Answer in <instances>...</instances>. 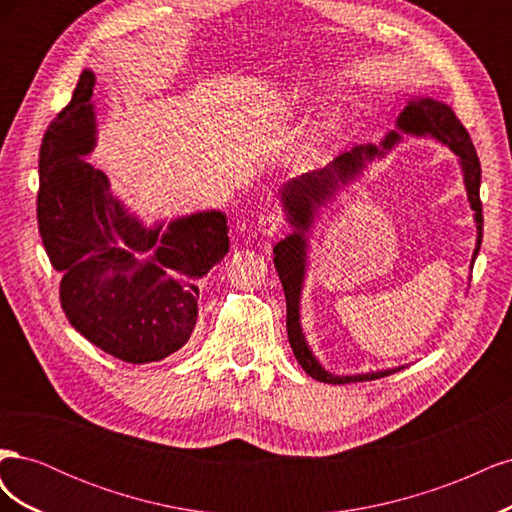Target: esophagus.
Listing matches in <instances>:
<instances>
[{
  "label": "esophagus",
  "mask_w": 512,
  "mask_h": 512,
  "mask_svg": "<svg viewBox=\"0 0 512 512\" xmlns=\"http://www.w3.org/2000/svg\"><path fill=\"white\" fill-rule=\"evenodd\" d=\"M284 226H286V220L280 213H265V215H260V220H258L260 235H265V237H273L275 232H280Z\"/></svg>",
  "instance_id": "1"
}]
</instances>
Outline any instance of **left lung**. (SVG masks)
I'll return each instance as SVG.
<instances>
[{
  "instance_id": "8db88e82",
  "label": "left lung",
  "mask_w": 512,
  "mask_h": 512,
  "mask_svg": "<svg viewBox=\"0 0 512 512\" xmlns=\"http://www.w3.org/2000/svg\"><path fill=\"white\" fill-rule=\"evenodd\" d=\"M397 128L408 134L436 136L438 141L446 143L459 156L461 168H463V179H466L468 198L474 209V220L478 228V239H476V250H474V258H476L480 250V241H483V203H480V162L468 130L463 128V123L457 119L451 106L429 100V98L408 102L404 113H401L397 119ZM397 141H399V134L391 132L386 136L382 147L391 149ZM382 153L384 151L376 149L374 145L354 147L342 153V156H337L329 166L314 170V173H307L299 179H292L290 183L284 185L282 190V203L286 207L288 218L292 226H297V230H294L290 237H286L284 241H280L273 247L275 269H277V275H280L284 292H286L288 342L294 356H297V361L305 369V374H309L320 382H329V384L365 382V380L391 376L401 369L397 367V369H386V371H376V374H361V376H333L329 371H324L320 363L314 359V354L309 352L301 331V324H299V297H301V286H303V275H305V247H307L303 230H307L309 224H312L316 205H322L324 200L331 198V194L339 188V183H348L350 179L356 177V173H361L365 160L382 156Z\"/></svg>"
}]
</instances>
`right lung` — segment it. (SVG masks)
I'll list each match as a JSON object with an SVG mask.
<instances>
[{"label":"right lung","mask_w":512,"mask_h":512,"mask_svg":"<svg viewBox=\"0 0 512 512\" xmlns=\"http://www.w3.org/2000/svg\"><path fill=\"white\" fill-rule=\"evenodd\" d=\"M94 72L49 123L40 145L38 230L61 275L59 299L72 327L126 363L162 361L188 342L198 282L228 252L222 211L145 228L108 192L83 156L96 145ZM152 254L143 263L138 257Z\"/></svg>","instance_id":"obj_1"}]
</instances>
